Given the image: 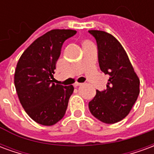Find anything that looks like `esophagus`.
I'll list each match as a JSON object with an SVG mask.
<instances>
[{
	"mask_svg": "<svg viewBox=\"0 0 154 154\" xmlns=\"http://www.w3.org/2000/svg\"><path fill=\"white\" fill-rule=\"evenodd\" d=\"M82 83H80V82H75V83H74V87H78V86H81V85H82Z\"/></svg>",
	"mask_w": 154,
	"mask_h": 154,
	"instance_id": "obj_1",
	"label": "esophagus"
}]
</instances>
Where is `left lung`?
Returning <instances> with one entry per match:
<instances>
[{
  "mask_svg": "<svg viewBox=\"0 0 154 154\" xmlns=\"http://www.w3.org/2000/svg\"><path fill=\"white\" fill-rule=\"evenodd\" d=\"M96 38L100 70L109 75L106 90H97L89 110L97 119L115 124L129 115L139 94V78L122 45L113 35L89 30Z\"/></svg>",
  "mask_w": 154,
  "mask_h": 154,
  "instance_id": "1",
  "label": "left lung"
}]
</instances>
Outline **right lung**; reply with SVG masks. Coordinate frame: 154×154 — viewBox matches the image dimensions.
<instances>
[{"instance_id":"obj_1","label":"right lung","mask_w":154,"mask_h":154,"mask_svg":"<svg viewBox=\"0 0 154 154\" xmlns=\"http://www.w3.org/2000/svg\"><path fill=\"white\" fill-rule=\"evenodd\" d=\"M73 29H52L35 39L20 57L15 72L20 102L33 120L54 125L63 119L74 87L53 82L56 63L64 41Z\"/></svg>"}]
</instances>
